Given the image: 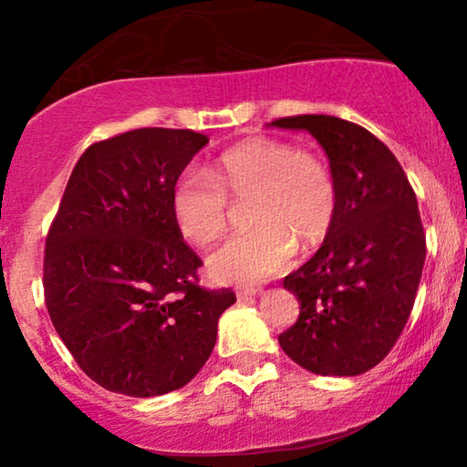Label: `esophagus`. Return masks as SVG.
<instances>
[{"mask_svg": "<svg viewBox=\"0 0 467 467\" xmlns=\"http://www.w3.org/2000/svg\"><path fill=\"white\" fill-rule=\"evenodd\" d=\"M261 289L259 286H240L238 291H235V296H238L240 299L242 297H251V296H259Z\"/></svg>", "mask_w": 467, "mask_h": 467, "instance_id": "34e87169", "label": "esophagus"}]
</instances>
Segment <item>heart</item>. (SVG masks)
<instances>
[{"label": "heart", "instance_id": "obj_1", "mask_svg": "<svg viewBox=\"0 0 467 467\" xmlns=\"http://www.w3.org/2000/svg\"><path fill=\"white\" fill-rule=\"evenodd\" d=\"M248 206L251 232L208 257L216 283H259L291 264L297 244L317 246L337 216V187L323 157L283 140H246L216 163L213 174L187 168L171 184V219L184 240L206 246L232 223L234 203Z\"/></svg>", "mask_w": 467, "mask_h": 467}]
</instances>
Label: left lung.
Instances as JSON below:
<instances>
[{
    "instance_id": "left-lung-1",
    "label": "left lung",
    "mask_w": 467,
    "mask_h": 467,
    "mask_svg": "<svg viewBox=\"0 0 467 467\" xmlns=\"http://www.w3.org/2000/svg\"><path fill=\"white\" fill-rule=\"evenodd\" d=\"M327 152L337 216L323 244L283 280L299 317L280 347L321 376H357L385 359L404 331L425 264L417 195L391 150L361 125L327 114L276 119Z\"/></svg>"
}]
</instances>
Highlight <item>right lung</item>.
Masks as SVG:
<instances>
[{
	"label": "right lung",
	"instance_id": "1",
	"mask_svg": "<svg viewBox=\"0 0 467 467\" xmlns=\"http://www.w3.org/2000/svg\"><path fill=\"white\" fill-rule=\"evenodd\" d=\"M208 144L144 127L88 146L44 248V299L57 334L108 391L155 398L208 361L232 289L197 283V257L171 219L176 176Z\"/></svg>",
	"mask_w": 467,
	"mask_h": 467
}]
</instances>
